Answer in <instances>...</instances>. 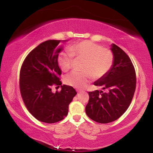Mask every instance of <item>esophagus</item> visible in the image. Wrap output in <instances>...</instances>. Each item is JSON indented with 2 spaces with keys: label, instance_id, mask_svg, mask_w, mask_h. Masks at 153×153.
<instances>
[{
  "label": "esophagus",
  "instance_id": "1",
  "mask_svg": "<svg viewBox=\"0 0 153 153\" xmlns=\"http://www.w3.org/2000/svg\"><path fill=\"white\" fill-rule=\"evenodd\" d=\"M77 93H79V92H82V90H77Z\"/></svg>",
  "mask_w": 153,
  "mask_h": 153
}]
</instances>
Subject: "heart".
Wrapping results in <instances>:
<instances>
[{
	"label": "heart",
	"mask_w": 153,
	"mask_h": 153,
	"mask_svg": "<svg viewBox=\"0 0 153 153\" xmlns=\"http://www.w3.org/2000/svg\"><path fill=\"white\" fill-rule=\"evenodd\" d=\"M74 56L85 61L83 66L84 73L72 72L65 77V83L77 89L84 88L93 76L95 78L105 76L112 67L114 55L109 49L90 41L85 40L69 48V51H63L58 56V63L61 70L66 72L74 63Z\"/></svg>",
	"instance_id": "1"
}]
</instances>
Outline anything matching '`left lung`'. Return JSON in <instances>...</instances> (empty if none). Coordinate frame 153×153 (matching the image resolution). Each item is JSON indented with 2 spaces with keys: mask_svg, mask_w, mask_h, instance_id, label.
Instances as JSON below:
<instances>
[{
  "mask_svg": "<svg viewBox=\"0 0 153 153\" xmlns=\"http://www.w3.org/2000/svg\"><path fill=\"white\" fill-rule=\"evenodd\" d=\"M111 50L114 55L109 71L94 85L107 89L89 92L86 107L87 115L96 122L108 123L117 120L128 109L136 90V77L134 67L128 55L115 44Z\"/></svg>",
  "mask_w": 153,
  "mask_h": 153,
  "instance_id": "8db88e82",
  "label": "left lung"
}]
</instances>
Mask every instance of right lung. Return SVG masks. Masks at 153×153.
Here are the masks:
<instances>
[{
    "label": "right lung",
    "mask_w": 153,
    "mask_h": 153,
    "mask_svg": "<svg viewBox=\"0 0 153 153\" xmlns=\"http://www.w3.org/2000/svg\"><path fill=\"white\" fill-rule=\"evenodd\" d=\"M45 41L28 54L22 64L19 88L22 99L30 113L38 120L53 123L68 114L69 105L77 92L73 87L62 85L58 56L63 50L61 42ZM61 85L60 92L53 93L51 87Z\"/></svg>",
    "instance_id": "add662e5"
}]
</instances>
